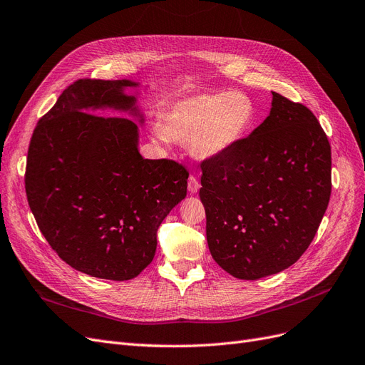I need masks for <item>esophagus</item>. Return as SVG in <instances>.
<instances>
[{
  "mask_svg": "<svg viewBox=\"0 0 365 365\" xmlns=\"http://www.w3.org/2000/svg\"><path fill=\"white\" fill-rule=\"evenodd\" d=\"M200 190V182L195 178V175H190V179H187V191L191 194H197Z\"/></svg>",
  "mask_w": 365,
  "mask_h": 365,
  "instance_id": "34e87169",
  "label": "esophagus"
}]
</instances>
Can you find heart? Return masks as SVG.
Instances as JSON below:
<instances>
[{"label":"heart","instance_id":"obj_1","mask_svg":"<svg viewBox=\"0 0 365 365\" xmlns=\"http://www.w3.org/2000/svg\"><path fill=\"white\" fill-rule=\"evenodd\" d=\"M255 114V105L245 93H200L170 106L162 128H153V137L159 143L190 141L195 158L213 159L230 152L245 137Z\"/></svg>","mask_w":365,"mask_h":365}]
</instances>
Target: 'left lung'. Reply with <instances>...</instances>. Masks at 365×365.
<instances>
[{
	"label": "left lung",
	"instance_id": "left-lung-1",
	"mask_svg": "<svg viewBox=\"0 0 365 365\" xmlns=\"http://www.w3.org/2000/svg\"><path fill=\"white\" fill-rule=\"evenodd\" d=\"M201 171L207 245L225 272L259 279L299 260L331 197V145L307 106L272 91L263 123Z\"/></svg>",
	"mask_w": 365,
	"mask_h": 365
}]
</instances>
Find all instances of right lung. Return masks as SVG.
Wrapping results in <instances>:
<instances>
[{
    "instance_id": "obj_1",
    "label": "right lung",
    "mask_w": 365,
    "mask_h": 365,
    "mask_svg": "<svg viewBox=\"0 0 365 365\" xmlns=\"http://www.w3.org/2000/svg\"><path fill=\"white\" fill-rule=\"evenodd\" d=\"M144 88L79 79L31 137L25 191L37 225L63 262L94 278L138 277L155 257L160 222L186 197L182 165L140 153Z\"/></svg>"
}]
</instances>
